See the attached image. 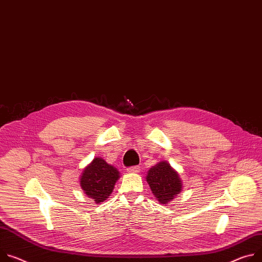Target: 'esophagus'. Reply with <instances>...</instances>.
<instances>
[{"instance_id": "esophagus-1", "label": "esophagus", "mask_w": 262, "mask_h": 262, "mask_svg": "<svg viewBox=\"0 0 262 262\" xmlns=\"http://www.w3.org/2000/svg\"><path fill=\"white\" fill-rule=\"evenodd\" d=\"M139 171H140L139 166H132V167L127 168V172H129V173H137Z\"/></svg>"}]
</instances>
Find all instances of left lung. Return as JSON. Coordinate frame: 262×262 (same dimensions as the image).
Instances as JSON below:
<instances>
[{
  "label": "left lung",
  "instance_id": "obj_1",
  "mask_svg": "<svg viewBox=\"0 0 262 262\" xmlns=\"http://www.w3.org/2000/svg\"><path fill=\"white\" fill-rule=\"evenodd\" d=\"M146 181L155 199L160 204L167 205L183 189V182L167 161L156 164L148 170Z\"/></svg>",
  "mask_w": 262,
  "mask_h": 262
}]
</instances>
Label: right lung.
<instances>
[{
    "instance_id": "add662e5",
    "label": "right lung",
    "mask_w": 262,
    "mask_h": 262,
    "mask_svg": "<svg viewBox=\"0 0 262 262\" xmlns=\"http://www.w3.org/2000/svg\"><path fill=\"white\" fill-rule=\"evenodd\" d=\"M120 172L113 165L107 164L102 158H95L83 169L79 184L82 192L96 204L108 199Z\"/></svg>"
}]
</instances>
